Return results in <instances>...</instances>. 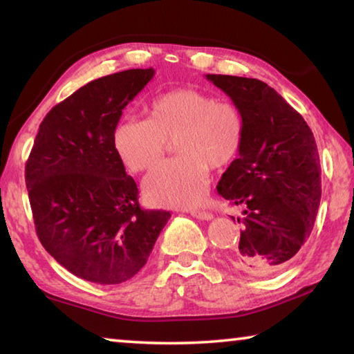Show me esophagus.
I'll return each instance as SVG.
<instances>
[{"instance_id":"1","label":"esophagus","mask_w":354,"mask_h":354,"mask_svg":"<svg viewBox=\"0 0 354 354\" xmlns=\"http://www.w3.org/2000/svg\"><path fill=\"white\" fill-rule=\"evenodd\" d=\"M190 215H192V217L198 218V220H212L214 218V215L211 212L196 211V209H194V211H190Z\"/></svg>"}]
</instances>
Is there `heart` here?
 <instances>
[{
	"label": "heart",
	"mask_w": 354,
	"mask_h": 354,
	"mask_svg": "<svg viewBox=\"0 0 354 354\" xmlns=\"http://www.w3.org/2000/svg\"><path fill=\"white\" fill-rule=\"evenodd\" d=\"M173 140L179 156L145 179L143 194L158 206H195L207 190L209 167L227 165L242 147L241 111L198 88L179 87L158 95L147 118L122 120L112 133L113 149L133 173L158 165Z\"/></svg>",
	"instance_id": "heart-1"
}]
</instances>
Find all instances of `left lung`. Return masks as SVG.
I'll return each instance as SVG.
<instances>
[{
	"label": "left lung",
	"mask_w": 354,
	"mask_h": 354,
	"mask_svg": "<svg viewBox=\"0 0 354 354\" xmlns=\"http://www.w3.org/2000/svg\"><path fill=\"white\" fill-rule=\"evenodd\" d=\"M206 80L232 100L243 120L239 158L217 185L225 200L243 207L241 242L230 253V262L256 277L277 273L310 236L320 206L314 134L266 82L227 75H206Z\"/></svg>",
	"instance_id": "left-lung-1"
}]
</instances>
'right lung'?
<instances>
[{"label": "right lung", "mask_w": 354, "mask_h": 354, "mask_svg": "<svg viewBox=\"0 0 354 354\" xmlns=\"http://www.w3.org/2000/svg\"><path fill=\"white\" fill-rule=\"evenodd\" d=\"M153 76V68H133L77 88L46 113L26 162L39 241L91 283L120 284L139 273L171 217L140 207L112 147L122 111Z\"/></svg>", "instance_id": "add662e5"}]
</instances>
